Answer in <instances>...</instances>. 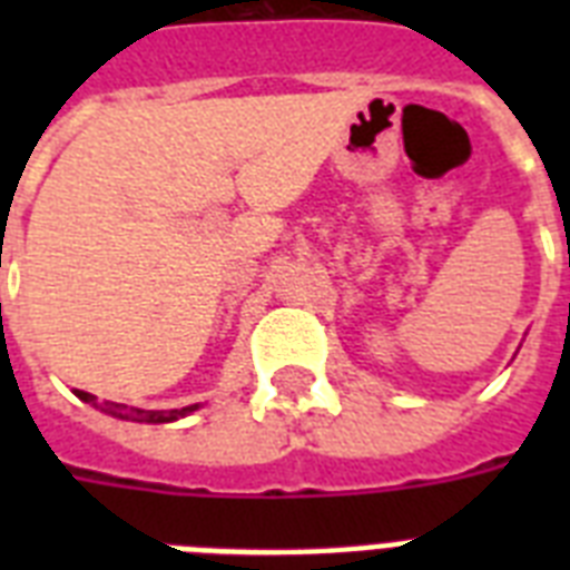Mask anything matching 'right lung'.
<instances>
[{
    "label": "right lung",
    "instance_id": "obj_1",
    "mask_svg": "<svg viewBox=\"0 0 570 570\" xmlns=\"http://www.w3.org/2000/svg\"><path fill=\"white\" fill-rule=\"evenodd\" d=\"M76 396L88 402V405L100 407L102 414L118 416V420H132V423H174L180 416H189L191 411H197L200 405H186V407H174V411H145V407H127L118 405V402H97V396L85 393V390H73Z\"/></svg>",
    "mask_w": 570,
    "mask_h": 570
}]
</instances>
